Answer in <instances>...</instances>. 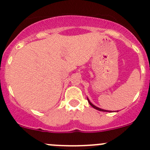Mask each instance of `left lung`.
I'll use <instances>...</instances> for the list:
<instances>
[{
  "instance_id": "8db88e82",
  "label": "left lung",
  "mask_w": 150,
  "mask_h": 150,
  "mask_svg": "<svg viewBox=\"0 0 150 150\" xmlns=\"http://www.w3.org/2000/svg\"><path fill=\"white\" fill-rule=\"evenodd\" d=\"M88 99V103H89V104L91 106V107H93V108H95V109H96V110H99V111H104V112H110V111H108V110H103V109H100V108H99V107H96V106H95L94 105V104H92L91 103V102H90V100H88V98H87Z\"/></svg>"
}]
</instances>
